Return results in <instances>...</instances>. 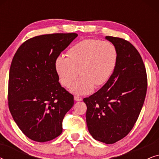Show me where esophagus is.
I'll use <instances>...</instances> for the list:
<instances>
[{
    "instance_id": "esophagus-1",
    "label": "esophagus",
    "mask_w": 159,
    "mask_h": 159,
    "mask_svg": "<svg viewBox=\"0 0 159 159\" xmlns=\"http://www.w3.org/2000/svg\"><path fill=\"white\" fill-rule=\"evenodd\" d=\"M75 101H82V98L81 97H79V96H75Z\"/></svg>"
}]
</instances>
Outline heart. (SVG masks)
Here are the masks:
<instances>
[{
	"instance_id": "b5f03b06",
	"label": "heart",
	"mask_w": 159,
	"mask_h": 159,
	"mask_svg": "<svg viewBox=\"0 0 159 159\" xmlns=\"http://www.w3.org/2000/svg\"><path fill=\"white\" fill-rule=\"evenodd\" d=\"M119 59L118 50L109 41L84 39L68 50L66 58L59 56L55 61L56 71L62 85L75 95L90 94L95 86L105 84L114 74Z\"/></svg>"
}]
</instances>
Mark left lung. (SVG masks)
Listing matches in <instances>:
<instances>
[{"mask_svg":"<svg viewBox=\"0 0 159 159\" xmlns=\"http://www.w3.org/2000/svg\"><path fill=\"white\" fill-rule=\"evenodd\" d=\"M115 45L119 59L109 80L83 101L86 122L95 140L112 144L127 136L138 120L146 95L148 80L137 49L122 38L106 36Z\"/></svg>","mask_w":159,"mask_h":159,"instance_id":"left-lung-1","label":"left lung"}]
</instances>
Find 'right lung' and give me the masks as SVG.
I'll list each match as a JSON object with an SVG mask.
<instances>
[{"mask_svg":"<svg viewBox=\"0 0 159 159\" xmlns=\"http://www.w3.org/2000/svg\"><path fill=\"white\" fill-rule=\"evenodd\" d=\"M77 36L56 33L34 37L25 41L13 58L8 107L21 132L36 142L59 136L65 114L74 105L73 95L58 82L55 61Z\"/></svg>","mask_w":159,"mask_h":159,"instance_id":"1","label":"right lung"}]
</instances>
